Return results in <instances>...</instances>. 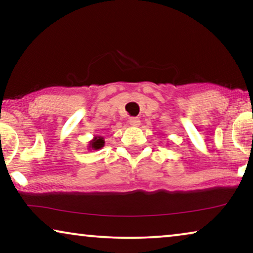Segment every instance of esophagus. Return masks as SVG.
<instances>
[{"mask_svg":"<svg viewBox=\"0 0 253 253\" xmlns=\"http://www.w3.org/2000/svg\"><path fill=\"white\" fill-rule=\"evenodd\" d=\"M129 123H130V126H139L140 120L137 119V117H131V119L129 120Z\"/></svg>","mask_w":253,"mask_h":253,"instance_id":"esophagus-1","label":"esophagus"}]
</instances>
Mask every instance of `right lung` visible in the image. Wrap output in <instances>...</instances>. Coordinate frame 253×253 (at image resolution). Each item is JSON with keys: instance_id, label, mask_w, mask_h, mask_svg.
<instances>
[{"instance_id": "obj_1", "label": "right lung", "mask_w": 253, "mask_h": 253, "mask_svg": "<svg viewBox=\"0 0 253 253\" xmlns=\"http://www.w3.org/2000/svg\"><path fill=\"white\" fill-rule=\"evenodd\" d=\"M105 146V138L102 136H94V138L89 141L88 144V150H94V151H98L100 148H102Z\"/></svg>"}]
</instances>
